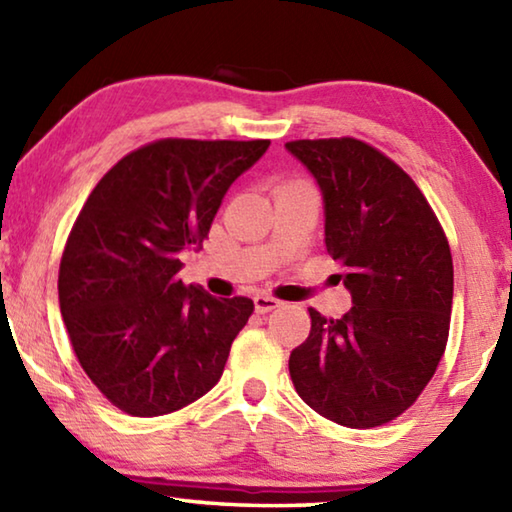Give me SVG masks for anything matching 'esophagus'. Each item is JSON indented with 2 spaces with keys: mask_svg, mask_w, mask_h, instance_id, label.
<instances>
[{
  "mask_svg": "<svg viewBox=\"0 0 512 512\" xmlns=\"http://www.w3.org/2000/svg\"><path fill=\"white\" fill-rule=\"evenodd\" d=\"M280 305H282V302L273 298V296H268V293H257V296H255L257 314H268V311H273L275 307H280Z\"/></svg>",
  "mask_w": 512,
  "mask_h": 512,
  "instance_id": "obj_1",
  "label": "esophagus"
}]
</instances>
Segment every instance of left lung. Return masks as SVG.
Instances as JSON below:
<instances>
[{
    "label": "left lung",
    "instance_id": "1",
    "mask_svg": "<svg viewBox=\"0 0 512 512\" xmlns=\"http://www.w3.org/2000/svg\"><path fill=\"white\" fill-rule=\"evenodd\" d=\"M287 149L318 180L327 253L354 302L341 318L309 307V336L289 359L293 386L327 420L381 427L418 400L445 354L449 241L413 178L375 146L329 137Z\"/></svg>",
    "mask_w": 512,
    "mask_h": 512
}]
</instances>
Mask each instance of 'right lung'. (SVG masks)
<instances>
[{
    "label": "right lung",
    "instance_id": "1",
    "mask_svg": "<svg viewBox=\"0 0 512 512\" xmlns=\"http://www.w3.org/2000/svg\"><path fill=\"white\" fill-rule=\"evenodd\" d=\"M268 144H144L99 180L76 216L60 257V314L85 375L119 411L173 413L221 379L255 305L185 287L178 253L203 246L228 187Z\"/></svg>",
    "mask_w": 512,
    "mask_h": 512
}]
</instances>
